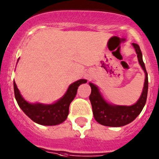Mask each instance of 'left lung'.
<instances>
[{
	"label": "left lung",
	"instance_id": "left-lung-1",
	"mask_svg": "<svg viewBox=\"0 0 159 159\" xmlns=\"http://www.w3.org/2000/svg\"><path fill=\"white\" fill-rule=\"evenodd\" d=\"M137 54L138 61L145 73V82L143 89L139 100L132 106H116L107 102L100 93L99 89L94 84L90 83L91 93L89 99L92 106L94 117L97 122L105 126L121 127L133 121L141 113L145 106L148 97V77L145 65L143 61L140 48L136 43H132Z\"/></svg>",
	"mask_w": 159,
	"mask_h": 159
}]
</instances>
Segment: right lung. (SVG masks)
<instances>
[{
  "label": "right lung",
  "mask_w": 159,
  "mask_h": 159,
  "mask_svg": "<svg viewBox=\"0 0 159 159\" xmlns=\"http://www.w3.org/2000/svg\"><path fill=\"white\" fill-rule=\"evenodd\" d=\"M19 60V59H18ZM87 83L86 80L75 81L68 87L65 95L53 104L46 105L42 103H29L20 94L15 81L14 93L17 103L21 110L33 121L42 125H57L65 121L68 117L70 103L72 102L77 93L78 87Z\"/></svg>",
  "instance_id": "add662e5"
}]
</instances>
